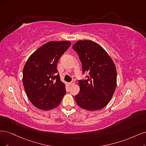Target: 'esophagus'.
<instances>
[{
  "instance_id": "1",
  "label": "esophagus",
  "mask_w": 146,
  "mask_h": 146,
  "mask_svg": "<svg viewBox=\"0 0 146 146\" xmlns=\"http://www.w3.org/2000/svg\"><path fill=\"white\" fill-rule=\"evenodd\" d=\"M74 84H75V82L74 81V80H73V81H72L71 82H70V83H69V85H70V86H72V85H73Z\"/></svg>"
}]
</instances>
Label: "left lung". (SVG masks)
Returning a JSON list of instances; mask_svg holds the SVG:
<instances>
[{
  "instance_id": "1",
  "label": "left lung",
  "mask_w": 146,
  "mask_h": 146,
  "mask_svg": "<svg viewBox=\"0 0 146 146\" xmlns=\"http://www.w3.org/2000/svg\"><path fill=\"white\" fill-rule=\"evenodd\" d=\"M73 48L81 61L83 73L88 72L90 75L87 79L79 80L76 104L88 111L102 109L108 104L116 88L115 64L104 48L93 41L79 40Z\"/></svg>"
}]
</instances>
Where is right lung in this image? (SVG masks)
Returning <instances> with one entry per match:
<instances>
[{
    "instance_id": "right-lung-1",
    "label": "right lung",
    "mask_w": 146,
    "mask_h": 146,
    "mask_svg": "<svg viewBox=\"0 0 146 146\" xmlns=\"http://www.w3.org/2000/svg\"><path fill=\"white\" fill-rule=\"evenodd\" d=\"M69 41H49L36 49L27 60L23 72V84L32 104L43 111L57 107L66 93L56 65L70 47Z\"/></svg>"
}]
</instances>
